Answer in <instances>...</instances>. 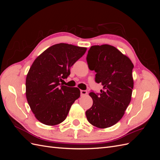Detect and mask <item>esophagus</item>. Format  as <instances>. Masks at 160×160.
Segmentation results:
<instances>
[{"label": "esophagus", "instance_id": "1", "mask_svg": "<svg viewBox=\"0 0 160 160\" xmlns=\"http://www.w3.org/2000/svg\"><path fill=\"white\" fill-rule=\"evenodd\" d=\"M88 94V91L85 90H81V95H85Z\"/></svg>", "mask_w": 160, "mask_h": 160}]
</instances>
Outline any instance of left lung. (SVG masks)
Masks as SVG:
<instances>
[{"instance_id":"8db88e82","label":"left lung","mask_w":160,"mask_h":160,"mask_svg":"<svg viewBox=\"0 0 160 160\" xmlns=\"http://www.w3.org/2000/svg\"><path fill=\"white\" fill-rule=\"evenodd\" d=\"M87 61L89 69L96 72L95 81L103 85L99 94L89 93L93 105L86 111L87 119L98 128L111 127L122 118L132 99L133 64L117 48L107 44L91 46Z\"/></svg>"}]
</instances>
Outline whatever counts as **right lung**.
<instances>
[{
    "mask_svg": "<svg viewBox=\"0 0 160 160\" xmlns=\"http://www.w3.org/2000/svg\"><path fill=\"white\" fill-rule=\"evenodd\" d=\"M87 51L67 43L47 49L34 61L26 78V98L38 121L47 125L66 119L71 105L80 97L77 88L60 85L70 75V68Z\"/></svg>",
    "mask_w": 160,
    "mask_h": 160,
    "instance_id": "add662e5",
    "label": "right lung"
}]
</instances>
